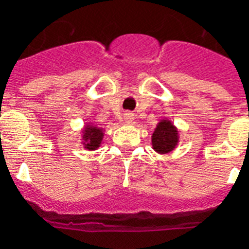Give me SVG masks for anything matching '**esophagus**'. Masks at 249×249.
Wrapping results in <instances>:
<instances>
[{"instance_id":"esophagus-1","label":"esophagus","mask_w":249,"mask_h":249,"mask_svg":"<svg viewBox=\"0 0 249 249\" xmlns=\"http://www.w3.org/2000/svg\"><path fill=\"white\" fill-rule=\"evenodd\" d=\"M124 120H125V123H132V121L134 120V115H133L132 112H125Z\"/></svg>"}]
</instances>
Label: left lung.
Returning <instances> with one entry per match:
<instances>
[{
    "label": "left lung",
    "instance_id": "8db88e82",
    "mask_svg": "<svg viewBox=\"0 0 249 249\" xmlns=\"http://www.w3.org/2000/svg\"><path fill=\"white\" fill-rule=\"evenodd\" d=\"M178 141H179V136L173 123L168 119L160 120L151 136L152 148L158 154H168L176 148Z\"/></svg>",
    "mask_w": 249,
    "mask_h": 249
}]
</instances>
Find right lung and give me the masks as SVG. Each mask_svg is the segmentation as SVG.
Returning <instances> with one entry per match:
<instances>
[{"mask_svg": "<svg viewBox=\"0 0 249 249\" xmlns=\"http://www.w3.org/2000/svg\"><path fill=\"white\" fill-rule=\"evenodd\" d=\"M103 136H105L103 129L97 125L86 124L83 130L84 148L89 150V151H94V150L99 148L102 141H103Z\"/></svg>", "mask_w": 249, "mask_h": 249, "instance_id": "add662e5", "label": "right lung"}]
</instances>
